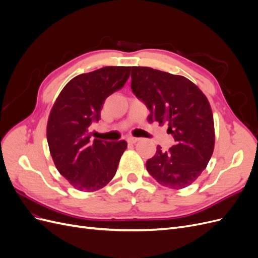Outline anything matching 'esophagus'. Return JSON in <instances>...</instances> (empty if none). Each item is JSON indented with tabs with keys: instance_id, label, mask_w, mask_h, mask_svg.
<instances>
[{
	"instance_id": "obj_1",
	"label": "esophagus",
	"mask_w": 258,
	"mask_h": 258,
	"mask_svg": "<svg viewBox=\"0 0 258 258\" xmlns=\"http://www.w3.org/2000/svg\"><path fill=\"white\" fill-rule=\"evenodd\" d=\"M139 138H134V137H129L128 139H127V141H128V143H131V144H135V143H137L138 141H139Z\"/></svg>"
}]
</instances>
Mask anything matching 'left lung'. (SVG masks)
Wrapping results in <instances>:
<instances>
[{"label":"left lung","mask_w":258,"mask_h":258,"mask_svg":"<svg viewBox=\"0 0 258 258\" xmlns=\"http://www.w3.org/2000/svg\"><path fill=\"white\" fill-rule=\"evenodd\" d=\"M131 89L150 110L148 119L166 122L175 141L167 152L157 146L146 162L148 173L171 189L189 186L214 151L213 114L207 97L186 77L147 67H132Z\"/></svg>","instance_id":"left-lung-1"}]
</instances>
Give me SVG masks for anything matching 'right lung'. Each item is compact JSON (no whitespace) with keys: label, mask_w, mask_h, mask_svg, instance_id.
Returning <instances> with one entry per match:
<instances>
[{"label":"right lung","mask_w":258,"mask_h":258,"mask_svg":"<svg viewBox=\"0 0 258 258\" xmlns=\"http://www.w3.org/2000/svg\"><path fill=\"white\" fill-rule=\"evenodd\" d=\"M131 67H104L75 76L62 89L47 122V142L59 173L81 191H96L114 177L127 142L90 140L105 99L126 84Z\"/></svg>","instance_id":"right-lung-1"}]
</instances>
